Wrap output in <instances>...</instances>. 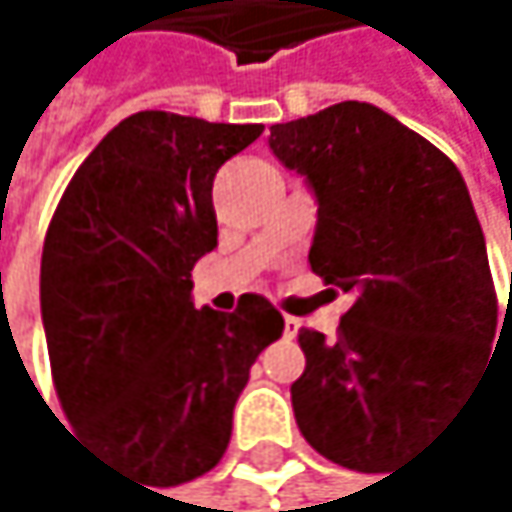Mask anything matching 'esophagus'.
I'll return each mask as SVG.
<instances>
[{"label":"esophagus","instance_id":"34e87169","mask_svg":"<svg viewBox=\"0 0 512 512\" xmlns=\"http://www.w3.org/2000/svg\"><path fill=\"white\" fill-rule=\"evenodd\" d=\"M297 331H300V318H294V315H285V337L291 340Z\"/></svg>","mask_w":512,"mask_h":512}]
</instances>
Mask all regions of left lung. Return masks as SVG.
<instances>
[{
    "instance_id": "left-lung-1",
    "label": "left lung",
    "mask_w": 512,
    "mask_h": 512,
    "mask_svg": "<svg viewBox=\"0 0 512 512\" xmlns=\"http://www.w3.org/2000/svg\"><path fill=\"white\" fill-rule=\"evenodd\" d=\"M270 148L318 197L312 273L355 297L334 343L300 327L297 428L334 464L382 473L425 446L504 337L480 218L455 163L376 105L273 124Z\"/></svg>"
}]
</instances>
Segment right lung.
<instances>
[{
    "instance_id": "right-lung-1",
    "label": "right lung",
    "mask_w": 512,
    "mask_h": 512,
    "mask_svg": "<svg viewBox=\"0 0 512 512\" xmlns=\"http://www.w3.org/2000/svg\"><path fill=\"white\" fill-rule=\"evenodd\" d=\"M264 133L136 112L66 185L42 251V321L75 434L151 489L209 473L233 407L285 318L261 294L194 309L191 270L218 245L215 172Z\"/></svg>"
}]
</instances>
